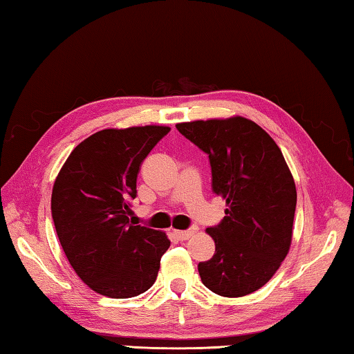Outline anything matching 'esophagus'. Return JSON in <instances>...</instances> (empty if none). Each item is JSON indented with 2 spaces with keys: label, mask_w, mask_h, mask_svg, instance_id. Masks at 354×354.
<instances>
[{
  "label": "esophagus",
  "mask_w": 354,
  "mask_h": 354,
  "mask_svg": "<svg viewBox=\"0 0 354 354\" xmlns=\"http://www.w3.org/2000/svg\"><path fill=\"white\" fill-rule=\"evenodd\" d=\"M194 232H196V230H187V231H174V234H176V237L178 239V241H187V239L192 237Z\"/></svg>",
  "instance_id": "1"
}]
</instances>
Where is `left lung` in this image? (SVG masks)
Segmentation results:
<instances>
[{
  "label": "left lung",
  "mask_w": 354,
  "mask_h": 354,
  "mask_svg": "<svg viewBox=\"0 0 354 354\" xmlns=\"http://www.w3.org/2000/svg\"><path fill=\"white\" fill-rule=\"evenodd\" d=\"M207 153L212 192L226 199V216L207 227L215 254L198 264L215 295L241 297L272 279L288 254L296 212V185L274 139L252 120H198L176 124Z\"/></svg>",
  "instance_id": "1"
}]
</instances>
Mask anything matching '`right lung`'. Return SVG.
<instances>
[{"mask_svg": "<svg viewBox=\"0 0 354 354\" xmlns=\"http://www.w3.org/2000/svg\"><path fill=\"white\" fill-rule=\"evenodd\" d=\"M167 127L102 129L71 151L52 192V218L69 264L102 296L134 297L155 283L171 242L129 223L139 167Z\"/></svg>", "mask_w": 354, "mask_h": 354, "instance_id": "right-lung-1", "label": "right lung"}]
</instances>
